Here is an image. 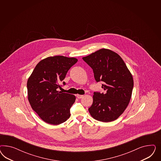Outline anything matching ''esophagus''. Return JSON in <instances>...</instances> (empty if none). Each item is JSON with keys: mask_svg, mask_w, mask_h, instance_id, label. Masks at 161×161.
<instances>
[{"mask_svg": "<svg viewBox=\"0 0 161 161\" xmlns=\"http://www.w3.org/2000/svg\"><path fill=\"white\" fill-rule=\"evenodd\" d=\"M83 97V95H80V94H77V97L78 98H81Z\"/></svg>", "mask_w": 161, "mask_h": 161, "instance_id": "esophagus-1", "label": "esophagus"}]
</instances>
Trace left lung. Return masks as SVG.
I'll return each instance as SVG.
<instances>
[{"instance_id":"obj_1","label":"left lung","mask_w":161,"mask_h":161,"mask_svg":"<svg viewBox=\"0 0 161 161\" xmlns=\"http://www.w3.org/2000/svg\"><path fill=\"white\" fill-rule=\"evenodd\" d=\"M83 59L93 69L96 82H103L104 92H94L88 108L96 120L109 122L117 119L129 104L133 88L132 74L122 58L107 49H101Z\"/></svg>"}]
</instances>
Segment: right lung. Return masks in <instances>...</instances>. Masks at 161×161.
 <instances>
[{
    "instance_id": "obj_1",
    "label": "right lung",
    "mask_w": 161,
    "mask_h": 161,
    "mask_svg": "<svg viewBox=\"0 0 161 161\" xmlns=\"http://www.w3.org/2000/svg\"><path fill=\"white\" fill-rule=\"evenodd\" d=\"M77 59L64 56L49 57L38 64L27 82L28 97L32 109L44 122L54 125L70 117L75 100L73 94L58 91L68 70ZM63 85L65 83L63 81Z\"/></svg>"
}]
</instances>
